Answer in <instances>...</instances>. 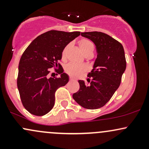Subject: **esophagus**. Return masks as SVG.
I'll use <instances>...</instances> for the list:
<instances>
[{
  "mask_svg": "<svg viewBox=\"0 0 149 149\" xmlns=\"http://www.w3.org/2000/svg\"><path fill=\"white\" fill-rule=\"evenodd\" d=\"M69 80H70V81H73V80H75V79H74V78H73L72 77H70Z\"/></svg>",
  "mask_w": 149,
  "mask_h": 149,
  "instance_id": "esophagus-1",
  "label": "esophagus"
}]
</instances>
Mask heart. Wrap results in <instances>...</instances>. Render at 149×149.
I'll list each match as a JSON object with an SVG mask.
<instances>
[{
    "label": "heart",
    "mask_w": 149,
    "mask_h": 149,
    "mask_svg": "<svg viewBox=\"0 0 149 149\" xmlns=\"http://www.w3.org/2000/svg\"><path fill=\"white\" fill-rule=\"evenodd\" d=\"M79 47L83 54L88 52H92L94 50V45L92 42L87 39H82L79 41ZM67 47H66L63 51V55L66 52ZM85 70V67L82 65L75 64V63H69L65 66V71L71 76H78Z\"/></svg>",
    "instance_id": "heart-1"
}]
</instances>
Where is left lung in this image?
<instances>
[{
	"label": "left lung",
	"mask_w": 149,
	"mask_h": 149,
	"mask_svg": "<svg viewBox=\"0 0 149 149\" xmlns=\"http://www.w3.org/2000/svg\"><path fill=\"white\" fill-rule=\"evenodd\" d=\"M81 36L95 43L97 55L93 69L88 75L90 84L78 80L80 89L73 94V98L85 109H100L119 88L126 69L125 51L120 42L102 32H84ZM90 78L91 81H88Z\"/></svg>",
	"instance_id": "obj_1"
}]
</instances>
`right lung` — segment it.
I'll list each match as a JSON object with an SVG mask.
<instances>
[{
    "instance_id": "right-lung-1",
    "label": "right lung",
    "mask_w": 149,
    "mask_h": 149,
    "mask_svg": "<svg viewBox=\"0 0 149 149\" xmlns=\"http://www.w3.org/2000/svg\"><path fill=\"white\" fill-rule=\"evenodd\" d=\"M80 31L52 30L38 36L25 49L19 63L17 88L24 107L33 115L41 116L54 105L56 90L69 82L59 64L62 52ZM61 74L59 78L49 76L51 68Z\"/></svg>"
}]
</instances>
